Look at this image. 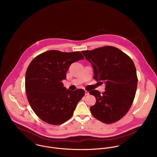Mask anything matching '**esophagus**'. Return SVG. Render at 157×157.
Returning <instances> with one entry per match:
<instances>
[{
  "mask_svg": "<svg viewBox=\"0 0 157 157\" xmlns=\"http://www.w3.org/2000/svg\"><path fill=\"white\" fill-rule=\"evenodd\" d=\"M89 95V92L87 90H85V95Z\"/></svg>",
  "mask_w": 157,
  "mask_h": 157,
  "instance_id": "1",
  "label": "esophagus"
}]
</instances>
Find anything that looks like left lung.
I'll return each instance as SVG.
<instances>
[{"instance_id":"8db88e82","label":"left lung","mask_w":157,"mask_h":157,"mask_svg":"<svg viewBox=\"0 0 157 157\" xmlns=\"http://www.w3.org/2000/svg\"><path fill=\"white\" fill-rule=\"evenodd\" d=\"M94 69V78L104 82L105 91L92 90L96 98L90 108L92 115L99 121L111 124L122 118L129 110L135 98L138 78L132 60L120 49L106 46L90 51H82Z\"/></svg>"}]
</instances>
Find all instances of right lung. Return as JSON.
Listing matches in <instances>:
<instances>
[{"instance_id": "1", "label": "right lung", "mask_w": 157, "mask_h": 157, "mask_svg": "<svg viewBox=\"0 0 157 157\" xmlns=\"http://www.w3.org/2000/svg\"><path fill=\"white\" fill-rule=\"evenodd\" d=\"M84 59L79 51L64 52L50 50L36 56L25 75V90L34 113L44 121L61 124L73 115L85 90H67L62 80L71 63Z\"/></svg>"}]
</instances>
